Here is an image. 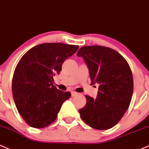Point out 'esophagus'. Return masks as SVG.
Returning <instances> with one entry per match:
<instances>
[{
    "label": "esophagus",
    "mask_w": 149,
    "mask_h": 149,
    "mask_svg": "<svg viewBox=\"0 0 149 149\" xmlns=\"http://www.w3.org/2000/svg\"><path fill=\"white\" fill-rule=\"evenodd\" d=\"M78 95V93H76V92L75 91H72L71 92V95L72 96H76V95Z\"/></svg>",
    "instance_id": "1"
}]
</instances>
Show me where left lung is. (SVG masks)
I'll return each mask as SVG.
<instances>
[{
	"instance_id": "8db88e82",
	"label": "left lung",
	"mask_w": 149,
	"mask_h": 149,
	"mask_svg": "<svg viewBox=\"0 0 149 149\" xmlns=\"http://www.w3.org/2000/svg\"><path fill=\"white\" fill-rule=\"evenodd\" d=\"M77 56L86 64L92 85H99L95 99L86 95V104L79 110L81 118L95 129L113 127L132 98L134 80L127 61L115 50L101 46L81 47Z\"/></svg>"
}]
</instances>
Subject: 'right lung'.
<instances>
[{
  "label": "right lung",
  "instance_id": "right-lung-1",
  "mask_svg": "<svg viewBox=\"0 0 149 149\" xmlns=\"http://www.w3.org/2000/svg\"><path fill=\"white\" fill-rule=\"evenodd\" d=\"M78 48L65 43H42L31 48L18 62L13 77V96L20 115L30 126L42 128L51 124L64 101L71 96L53 83L63 63Z\"/></svg>",
  "mask_w": 149,
  "mask_h": 149
}]
</instances>
